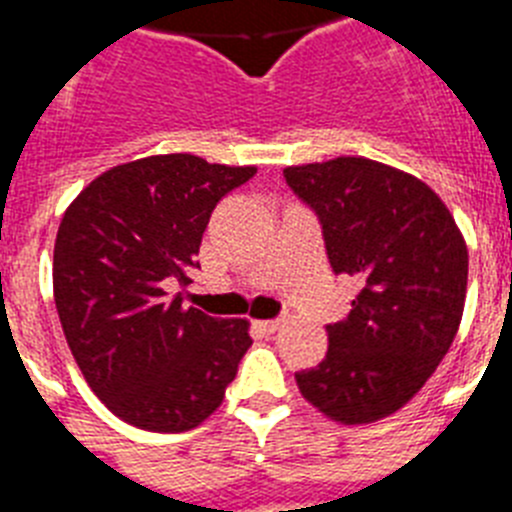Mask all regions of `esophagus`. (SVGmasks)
<instances>
[{"mask_svg":"<svg viewBox=\"0 0 512 512\" xmlns=\"http://www.w3.org/2000/svg\"><path fill=\"white\" fill-rule=\"evenodd\" d=\"M281 325H283V320H257V328L263 330V333H276Z\"/></svg>","mask_w":512,"mask_h":512,"instance_id":"34e87169","label":"esophagus"}]
</instances>
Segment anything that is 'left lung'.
Masks as SVG:
<instances>
[{
    "instance_id": "8db88e82",
    "label": "left lung",
    "mask_w": 512,
    "mask_h": 512,
    "mask_svg": "<svg viewBox=\"0 0 512 512\" xmlns=\"http://www.w3.org/2000/svg\"><path fill=\"white\" fill-rule=\"evenodd\" d=\"M291 190L315 208L328 260L359 281L328 354L296 372L304 401L338 424L395 414L435 375L466 304L468 249L432 187L362 156L286 166Z\"/></svg>"
}]
</instances>
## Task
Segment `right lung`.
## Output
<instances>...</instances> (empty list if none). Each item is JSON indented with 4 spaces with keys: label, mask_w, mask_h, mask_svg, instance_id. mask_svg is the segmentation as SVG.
Instances as JSON below:
<instances>
[{
    "label": "right lung",
    "mask_w": 512,
    "mask_h": 512,
    "mask_svg": "<svg viewBox=\"0 0 512 512\" xmlns=\"http://www.w3.org/2000/svg\"><path fill=\"white\" fill-rule=\"evenodd\" d=\"M255 166L190 153L103 171L64 210L54 242V302L90 390L148 432H187L221 406L252 346L249 320L184 307L171 283L200 268L203 231Z\"/></svg>",
    "instance_id": "1"
}]
</instances>
